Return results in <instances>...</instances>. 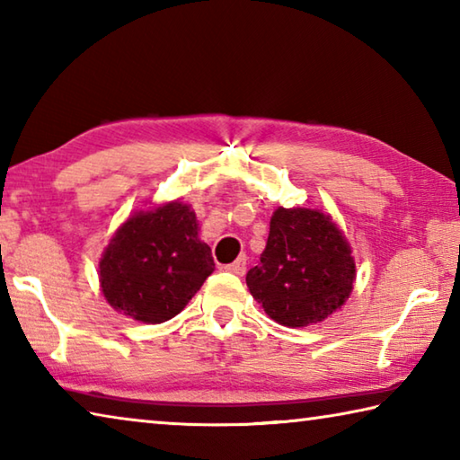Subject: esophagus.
<instances>
[{
    "label": "esophagus",
    "mask_w": 460,
    "mask_h": 460,
    "mask_svg": "<svg viewBox=\"0 0 460 460\" xmlns=\"http://www.w3.org/2000/svg\"><path fill=\"white\" fill-rule=\"evenodd\" d=\"M245 268H247V258L245 255H239V258L229 263V266H225V270L231 271V274H237V276H243L245 274Z\"/></svg>",
    "instance_id": "34e87169"
}]
</instances>
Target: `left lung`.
Returning <instances> with one entry per match:
<instances>
[{
  "label": "left lung",
  "instance_id": "obj_1",
  "mask_svg": "<svg viewBox=\"0 0 460 460\" xmlns=\"http://www.w3.org/2000/svg\"><path fill=\"white\" fill-rule=\"evenodd\" d=\"M245 282L276 323L290 329L323 323L353 292L351 245L329 215L278 207L266 249Z\"/></svg>",
  "mask_w": 460,
  "mask_h": 460
}]
</instances>
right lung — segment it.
<instances>
[{
  "label": "right lung",
  "instance_id": "1",
  "mask_svg": "<svg viewBox=\"0 0 460 460\" xmlns=\"http://www.w3.org/2000/svg\"><path fill=\"white\" fill-rule=\"evenodd\" d=\"M213 270L197 215L172 200L131 215L115 231L99 261V282L118 313L160 324L189 305Z\"/></svg>",
  "mask_w": 460,
  "mask_h": 460
}]
</instances>
